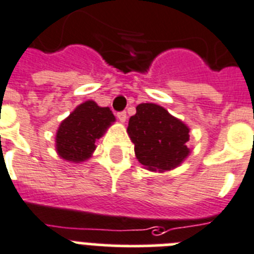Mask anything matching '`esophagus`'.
<instances>
[{"mask_svg": "<svg viewBox=\"0 0 254 254\" xmlns=\"http://www.w3.org/2000/svg\"><path fill=\"white\" fill-rule=\"evenodd\" d=\"M117 117H118V119L121 121L122 123H125L126 121H127V114H126V112H119L117 113Z\"/></svg>", "mask_w": 254, "mask_h": 254, "instance_id": "1", "label": "esophagus"}]
</instances>
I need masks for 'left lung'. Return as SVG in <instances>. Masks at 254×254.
Returning <instances> with one entry per match:
<instances>
[{
  "label": "left lung",
  "instance_id": "1",
  "mask_svg": "<svg viewBox=\"0 0 254 254\" xmlns=\"http://www.w3.org/2000/svg\"><path fill=\"white\" fill-rule=\"evenodd\" d=\"M189 132L183 121L153 103L138 104L127 127L136 158L153 172L175 170L189 157Z\"/></svg>",
  "mask_w": 254,
  "mask_h": 254
}]
</instances>
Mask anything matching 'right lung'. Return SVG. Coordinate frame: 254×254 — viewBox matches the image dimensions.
Segmentation results:
<instances>
[{
  "instance_id": "1",
  "label": "right lung",
  "mask_w": 254,
  "mask_h": 254,
  "mask_svg": "<svg viewBox=\"0 0 254 254\" xmlns=\"http://www.w3.org/2000/svg\"><path fill=\"white\" fill-rule=\"evenodd\" d=\"M114 122L116 117L108 106H99L94 100L79 104L56 131V153L73 163L90 159L96 149V140L103 137Z\"/></svg>"
}]
</instances>
